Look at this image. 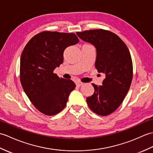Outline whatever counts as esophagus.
I'll return each instance as SVG.
<instances>
[{
    "label": "esophagus",
    "mask_w": 153,
    "mask_h": 153,
    "mask_svg": "<svg viewBox=\"0 0 153 153\" xmlns=\"http://www.w3.org/2000/svg\"><path fill=\"white\" fill-rule=\"evenodd\" d=\"M76 86H81L82 85H83V83H82V82H76Z\"/></svg>",
    "instance_id": "obj_1"
}]
</instances>
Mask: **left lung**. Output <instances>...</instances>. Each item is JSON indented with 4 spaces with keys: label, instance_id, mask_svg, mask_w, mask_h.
Segmentation results:
<instances>
[{
    "label": "left lung",
    "instance_id": "1",
    "mask_svg": "<svg viewBox=\"0 0 153 153\" xmlns=\"http://www.w3.org/2000/svg\"><path fill=\"white\" fill-rule=\"evenodd\" d=\"M80 39L96 47L95 66L105 74L102 85L94 84V93L88 97L90 109L101 116H107L123 103L130 89L133 77L130 53L125 43L116 34L103 29L77 32Z\"/></svg>",
    "mask_w": 153,
    "mask_h": 153
}]
</instances>
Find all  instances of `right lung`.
<instances>
[{
	"label": "right lung",
	"instance_id": "1",
	"mask_svg": "<svg viewBox=\"0 0 153 153\" xmlns=\"http://www.w3.org/2000/svg\"><path fill=\"white\" fill-rule=\"evenodd\" d=\"M79 40L74 33L43 31L30 39L20 59V81L30 101L48 116L62 111L76 85L53 71L63 62V52Z\"/></svg>",
	"mask_w": 153,
	"mask_h": 153
}]
</instances>
